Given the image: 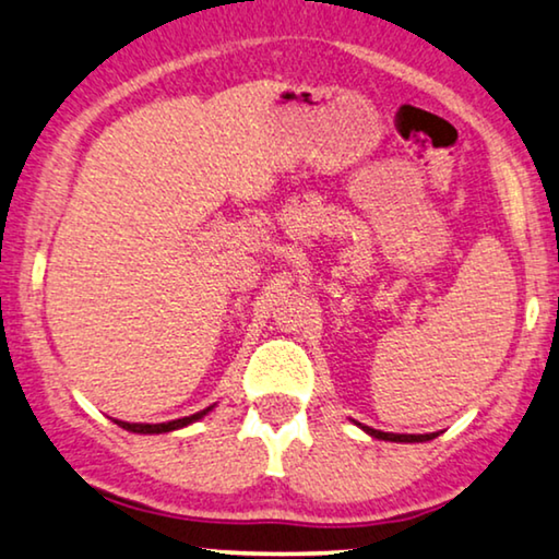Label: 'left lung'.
I'll return each mask as SVG.
<instances>
[{"label": "left lung", "mask_w": 559, "mask_h": 559, "mask_svg": "<svg viewBox=\"0 0 559 559\" xmlns=\"http://www.w3.org/2000/svg\"><path fill=\"white\" fill-rule=\"evenodd\" d=\"M365 430H367L369 436H374V438H380V440H392V443H423V440L436 438V433H430V436H400V433H382V430H374V428H367V426H365Z\"/></svg>", "instance_id": "obj_1"}]
</instances>
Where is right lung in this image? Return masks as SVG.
I'll return each mask as SVG.
<instances>
[{
    "label": "right lung",
    "mask_w": 559,
    "mask_h": 559,
    "mask_svg": "<svg viewBox=\"0 0 559 559\" xmlns=\"http://www.w3.org/2000/svg\"><path fill=\"white\" fill-rule=\"evenodd\" d=\"M212 407H204V411L190 415V418H179V420H169V423H156V426H148V423H126V420H116L121 428L131 430V433H169V430H177V428H185L190 426V423L200 420L202 415H207Z\"/></svg>",
    "instance_id": "add662e5"
}]
</instances>
